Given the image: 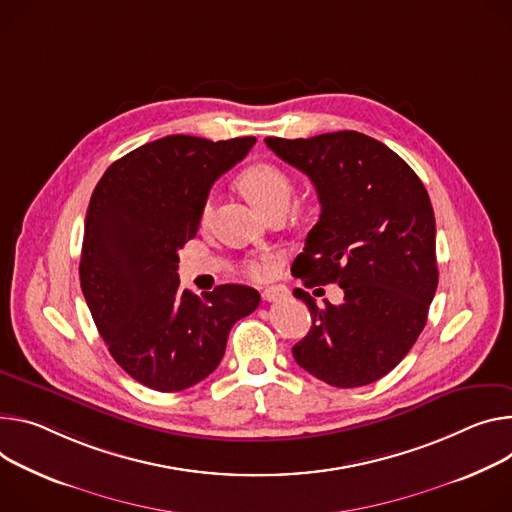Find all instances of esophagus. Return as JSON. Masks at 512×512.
Returning <instances> with one entry per match:
<instances>
[{"label": "esophagus", "instance_id": "obj_1", "mask_svg": "<svg viewBox=\"0 0 512 512\" xmlns=\"http://www.w3.org/2000/svg\"><path fill=\"white\" fill-rule=\"evenodd\" d=\"M288 288L286 286H271V288H265L263 292H261V296H263V300L265 302H277V300H286L288 298Z\"/></svg>", "mask_w": 512, "mask_h": 512}]
</instances>
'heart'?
Listing matches in <instances>:
<instances>
[{"instance_id": "heart-1", "label": "heart", "mask_w": 512, "mask_h": 512, "mask_svg": "<svg viewBox=\"0 0 512 512\" xmlns=\"http://www.w3.org/2000/svg\"><path fill=\"white\" fill-rule=\"evenodd\" d=\"M239 188L263 214H269L275 208H288L294 192L290 175L273 163L249 165L239 175ZM212 212L214 198L208 196L202 204V220L208 222ZM277 267H280V255L275 253H263L247 261V273L255 277V280H265V277L277 271Z\"/></svg>"}]
</instances>
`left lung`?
<instances>
[{
    "instance_id": "obj_1",
    "label": "left lung",
    "mask_w": 512,
    "mask_h": 512,
    "mask_svg": "<svg viewBox=\"0 0 512 512\" xmlns=\"http://www.w3.org/2000/svg\"><path fill=\"white\" fill-rule=\"evenodd\" d=\"M314 183L320 218L292 265L306 288L339 284V306L318 308L292 347L296 363L337 388L384 378L423 333L439 271L435 214L423 181L392 149L355 130L312 138H265Z\"/></svg>"
}]
</instances>
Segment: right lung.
<instances>
[{
    "label": "right lung",
    "mask_w": 512,
    "mask_h": 512,
    "mask_svg": "<svg viewBox=\"0 0 512 512\" xmlns=\"http://www.w3.org/2000/svg\"><path fill=\"white\" fill-rule=\"evenodd\" d=\"M253 145L255 136L171 134L114 161L91 194L81 290L114 361L151 390L208 378L232 324L259 306L249 286L222 284L200 298L177 275V251L196 237L212 183Z\"/></svg>",
    "instance_id": "add662e5"
}]
</instances>
